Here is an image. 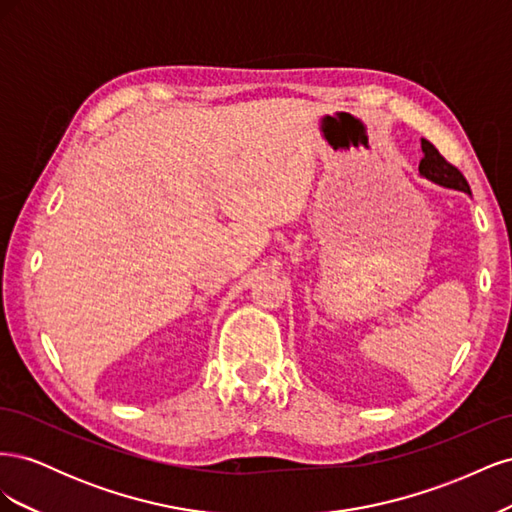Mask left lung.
<instances>
[{
	"label": "left lung",
	"instance_id": "obj_1",
	"mask_svg": "<svg viewBox=\"0 0 512 512\" xmlns=\"http://www.w3.org/2000/svg\"><path fill=\"white\" fill-rule=\"evenodd\" d=\"M421 145H423V153H425L421 164H418L421 175L433 183L444 185V188H453V190L470 194V185H468L466 177L461 175V170L448 162L436 147H433L429 141H425V138Z\"/></svg>",
	"mask_w": 512,
	"mask_h": 512
}]
</instances>
